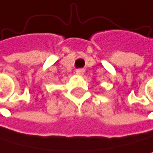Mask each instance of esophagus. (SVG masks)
Masks as SVG:
<instances>
[{
    "mask_svg": "<svg viewBox=\"0 0 153 153\" xmlns=\"http://www.w3.org/2000/svg\"><path fill=\"white\" fill-rule=\"evenodd\" d=\"M84 72H85V70L83 68H80V69L76 70V74H77V75H83Z\"/></svg>",
    "mask_w": 153,
    "mask_h": 153,
    "instance_id": "34e87169",
    "label": "esophagus"
}]
</instances>
